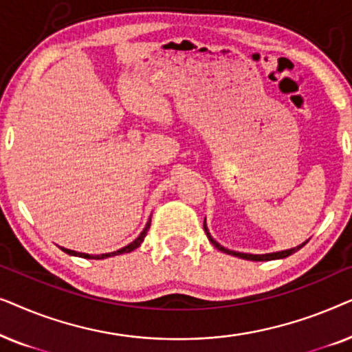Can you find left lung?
Here are the masks:
<instances>
[{
    "label": "left lung",
    "instance_id": "obj_1",
    "mask_svg": "<svg viewBox=\"0 0 352 352\" xmlns=\"http://www.w3.org/2000/svg\"><path fill=\"white\" fill-rule=\"evenodd\" d=\"M204 229H205V232H206V237H208V240L211 243L214 245L216 248L219 250V252H224V253H228V254H232V256H237V258H242V259H250V261H271V259H280V258H287V256H290V254H293L295 252H298V250L300 248H302L306 245V242L305 243H301V245H298V247H295V248H290V250H283V252H277V253H266V254H248V253H239V252H232V250H228V248H224V247H221V245L216 242V240L211 237L210 235V232H208V228H206V224L204 223Z\"/></svg>",
    "mask_w": 352,
    "mask_h": 352
}]
</instances>
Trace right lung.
Returning a JSON list of instances; mask_svg holds the SVG:
<instances>
[{"label":"right lung","instance_id":"add662e5","mask_svg":"<svg viewBox=\"0 0 352 352\" xmlns=\"http://www.w3.org/2000/svg\"><path fill=\"white\" fill-rule=\"evenodd\" d=\"M151 228V219H148V223L146 224V228L141 234L138 235V239H134L131 243H128L126 247L117 250V252H112V253H104V254H88V253H78V252H74V250H67V248H62V252L67 253V254H72V256H80V258H86V259H105V258H110V256H117V254H123V253H129L133 252V250H136L139 245L144 242V237L147 235V230Z\"/></svg>","mask_w":352,"mask_h":352}]
</instances>
